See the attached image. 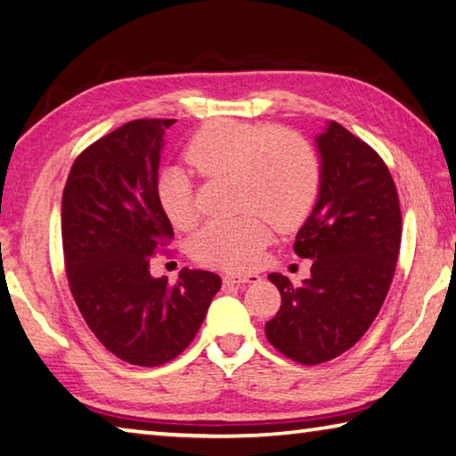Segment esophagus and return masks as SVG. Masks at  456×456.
I'll list each match as a JSON object with an SVG mask.
<instances>
[{
  "instance_id": "34e87169",
  "label": "esophagus",
  "mask_w": 456,
  "mask_h": 456,
  "mask_svg": "<svg viewBox=\"0 0 456 456\" xmlns=\"http://www.w3.org/2000/svg\"><path fill=\"white\" fill-rule=\"evenodd\" d=\"M261 281L258 274H225L223 276V282L225 284H255Z\"/></svg>"
}]
</instances>
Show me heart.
I'll return each mask as SVG.
<instances>
[{"mask_svg": "<svg viewBox=\"0 0 456 456\" xmlns=\"http://www.w3.org/2000/svg\"><path fill=\"white\" fill-rule=\"evenodd\" d=\"M185 159L205 177H231V203L243 213L209 221L191 239L200 263L225 271H248L271 240L273 225L297 229L318 198L320 166L314 150L294 132L263 124L217 120L203 126L185 148ZM156 195L166 217L187 229L198 219L191 174L167 166Z\"/></svg>", "mask_w": 456, "mask_h": 456, "instance_id": "obj_1", "label": "heart"}]
</instances>
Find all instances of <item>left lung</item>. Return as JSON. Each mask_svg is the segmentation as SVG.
Returning <instances> with one entry per match:
<instances>
[{"label":"left lung","instance_id":"8db88e82","mask_svg":"<svg viewBox=\"0 0 456 456\" xmlns=\"http://www.w3.org/2000/svg\"><path fill=\"white\" fill-rule=\"evenodd\" d=\"M316 148L318 198L294 240V253L312 258L310 279L297 289L271 273L282 305L265 324L276 350L305 365L338 358L368 332L401 245L397 190L378 151L334 120Z\"/></svg>","mask_w":456,"mask_h":456}]
</instances>
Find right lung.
<instances>
[{
  "label": "right lung",
  "instance_id": "add662e5",
  "mask_svg": "<svg viewBox=\"0 0 456 456\" xmlns=\"http://www.w3.org/2000/svg\"><path fill=\"white\" fill-rule=\"evenodd\" d=\"M175 120H132L80 154L62 191L61 231L70 292L85 322L116 358L167 363L198 334L216 273L182 269L169 287L150 258L174 237L156 195L166 130Z\"/></svg>",
  "mask_w": 456,
  "mask_h": 456
}]
</instances>
